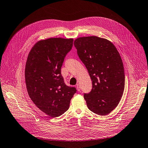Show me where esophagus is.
Instances as JSON below:
<instances>
[{
    "label": "esophagus",
    "instance_id": "obj_1",
    "mask_svg": "<svg viewBox=\"0 0 148 148\" xmlns=\"http://www.w3.org/2000/svg\"><path fill=\"white\" fill-rule=\"evenodd\" d=\"M76 86V88H77V89L78 91H80L81 88H80V86H79V84H77Z\"/></svg>",
    "mask_w": 148,
    "mask_h": 148
}]
</instances>
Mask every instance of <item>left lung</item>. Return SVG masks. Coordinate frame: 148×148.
<instances>
[{"label":"left lung","mask_w":148,"mask_h":148,"mask_svg":"<svg viewBox=\"0 0 148 148\" xmlns=\"http://www.w3.org/2000/svg\"><path fill=\"white\" fill-rule=\"evenodd\" d=\"M74 45L92 82L91 91L84 94L87 106L97 114L106 116L118 106L123 94L121 56L111 41L97 36L77 38Z\"/></svg>","instance_id":"1"}]
</instances>
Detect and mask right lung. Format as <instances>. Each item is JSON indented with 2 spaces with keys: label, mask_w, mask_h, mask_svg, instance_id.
Here are the masks:
<instances>
[{
  "label": "right lung",
  "mask_w": 148,
  "mask_h": 148,
  "mask_svg": "<svg viewBox=\"0 0 148 148\" xmlns=\"http://www.w3.org/2000/svg\"><path fill=\"white\" fill-rule=\"evenodd\" d=\"M73 38H50L35 44L25 69L28 95L35 105L51 117L61 116L69 108L76 89L67 86L61 67L73 46Z\"/></svg>",
  "instance_id": "add662e5"
}]
</instances>
